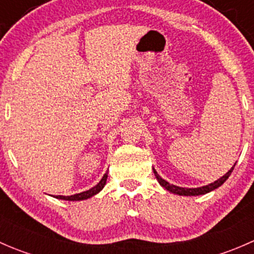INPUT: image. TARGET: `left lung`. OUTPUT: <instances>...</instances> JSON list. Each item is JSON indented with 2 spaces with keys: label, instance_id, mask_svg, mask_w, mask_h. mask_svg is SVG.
Returning a JSON list of instances; mask_svg holds the SVG:
<instances>
[{
  "label": "left lung",
  "instance_id": "1",
  "mask_svg": "<svg viewBox=\"0 0 254 254\" xmlns=\"http://www.w3.org/2000/svg\"><path fill=\"white\" fill-rule=\"evenodd\" d=\"M235 166H236V163L232 166V168L229 171V172L226 173V175H224L221 177V178H219L217 181H215L214 183H210V184H207V186H204V187H199V188H182V187L173 186V184H170L167 181H165V179L161 178V177L158 176V173L156 172L155 168H153V173H155V176H156V178H157L158 183H160L161 186L163 187V188L167 189L168 191H171V193L178 194V195H187V196L203 195V194L209 193V191L214 190V189L219 188L220 186H222V184L226 182V179L229 178L230 176H231V173H232V171H234Z\"/></svg>",
  "mask_w": 254,
  "mask_h": 254
}]
</instances>
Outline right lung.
<instances>
[{"label":"right lung","instance_id":"right-lung-1","mask_svg":"<svg viewBox=\"0 0 254 254\" xmlns=\"http://www.w3.org/2000/svg\"><path fill=\"white\" fill-rule=\"evenodd\" d=\"M107 178H108V172L104 173V176L102 177V179L99 181V183L97 184V186H94L93 188L89 189V190L82 191V193H78V194H73V195H70V196L56 195L55 198L56 199H63V200H70V201H78V200H84V199H88V198H91V196L98 194L99 191H101L102 189L104 188V186H106Z\"/></svg>","mask_w":254,"mask_h":254}]
</instances>
